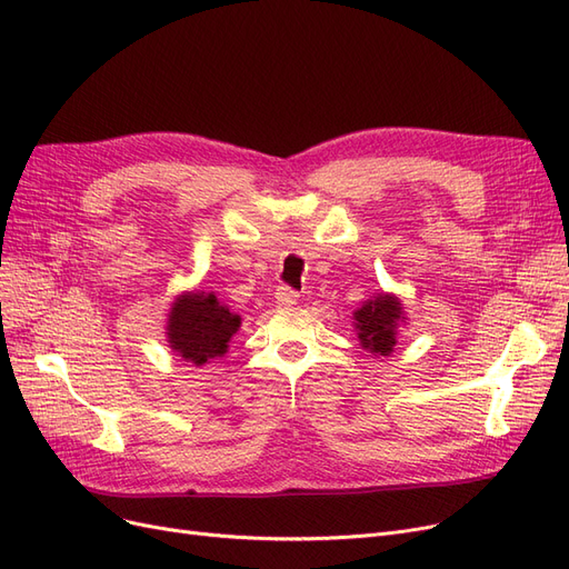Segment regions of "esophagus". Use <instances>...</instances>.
I'll return each instance as SVG.
<instances>
[{
    "label": "esophagus",
    "mask_w": 569,
    "mask_h": 569,
    "mask_svg": "<svg viewBox=\"0 0 569 569\" xmlns=\"http://www.w3.org/2000/svg\"><path fill=\"white\" fill-rule=\"evenodd\" d=\"M274 297H277V305H279V307H286V309H288V307L297 305V297H300V295H297V292H295L292 288H288V286H279Z\"/></svg>",
    "instance_id": "34e87169"
}]
</instances>
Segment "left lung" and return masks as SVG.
<instances>
[{
    "instance_id": "obj_1",
    "label": "left lung",
    "mask_w": 569,
    "mask_h": 569,
    "mask_svg": "<svg viewBox=\"0 0 569 569\" xmlns=\"http://www.w3.org/2000/svg\"><path fill=\"white\" fill-rule=\"evenodd\" d=\"M352 318L362 348L378 355L392 352L397 343V327L403 320V307L395 295H376L373 300L357 309Z\"/></svg>"
}]
</instances>
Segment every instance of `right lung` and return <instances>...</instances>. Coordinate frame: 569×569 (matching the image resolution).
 Returning <instances> with one entry per match:
<instances>
[{"label": "right lung", "instance_id": "right-lung-1", "mask_svg": "<svg viewBox=\"0 0 569 569\" xmlns=\"http://www.w3.org/2000/svg\"><path fill=\"white\" fill-rule=\"evenodd\" d=\"M242 318L217 300L214 292H184L168 313V343L187 362L202 367L226 355Z\"/></svg>", "mask_w": 569, "mask_h": 569}]
</instances>
